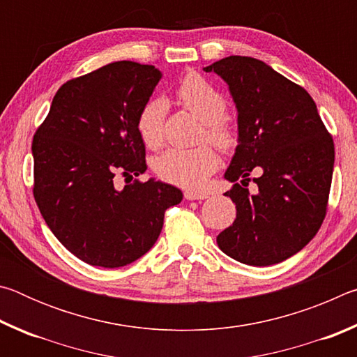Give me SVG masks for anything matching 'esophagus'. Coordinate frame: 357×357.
<instances>
[{
    "instance_id": "obj_1",
    "label": "esophagus",
    "mask_w": 357,
    "mask_h": 357,
    "mask_svg": "<svg viewBox=\"0 0 357 357\" xmlns=\"http://www.w3.org/2000/svg\"><path fill=\"white\" fill-rule=\"evenodd\" d=\"M184 197H185V200H204V198H208V193L206 192L185 190L184 192Z\"/></svg>"
}]
</instances>
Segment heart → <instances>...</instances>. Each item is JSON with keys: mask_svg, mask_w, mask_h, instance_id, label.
<instances>
[{"mask_svg": "<svg viewBox=\"0 0 357 357\" xmlns=\"http://www.w3.org/2000/svg\"><path fill=\"white\" fill-rule=\"evenodd\" d=\"M176 98L203 123V140L208 138V142L222 151L231 148L234 135L222 119L227 112V102L213 84L192 72L178 83ZM165 108V102L162 99H151L138 112L137 132L144 146L155 149L164 142ZM217 167L219 159L209 146L193 149L168 148L153 162L154 172L162 181L185 189L202 187Z\"/></svg>", "mask_w": 357, "mask_h": 357, "instance_id": "obj_1", "label": "heart"}]
</instances>
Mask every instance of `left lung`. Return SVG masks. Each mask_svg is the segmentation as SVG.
I'll list each match as a JSON object with an SVG mask.
<instances>
[{
  "label": "left lung",
  "instance_id": "obj_1",
  "mask_svg": "<svg viewBox=\"0 0 357 357\" xmlns=\"http://www.w3.org/2000/svg\"><path fill=\"white\" fill-rule=\"evenodd\" d=\"M204 70L227 82L238 108L239 144L225 172L234 183L225 195L236 204V219L217 244L244 264L280 263L304 249L324 220L334 142L312 96L259 59L228 56ZM253 167L260 176L252 196Z\"/></svg>",
  "mask_w": 357,
  "mask_h": 357
}]
</instances>
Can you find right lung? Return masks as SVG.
<instances>
[{"label": "right lung", "instance_id": "right-lung-1", "mask_svg": "<svg viewBox=\"0 0 357 357\" xmlns=\"http://www.w3.org/2000/svg\"><path fill=\"white\" fill-rule=\"evenodd\" d=\"M160 70L110 63L66 82L33 138L34 200L56 239L82 261L121 268L159 238L165 211L183 192L149 179L118 190L114 174L146 172L137 116Z\"/></svg>", "mask_w": 357, "mask_h": 357}]
</instances>
